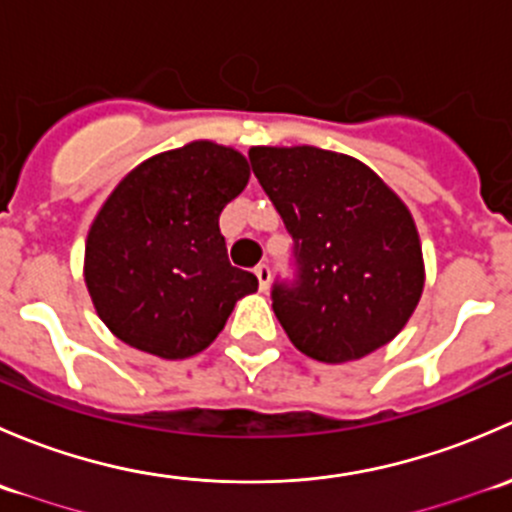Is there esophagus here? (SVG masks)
<instances>
[{
	"mask_svg": "<svg viewBox=\"0 0 512 512\" xmlns=\"http://www.w3.org/2000/svg\"><path fill=\"white\" fill-rule=\"evenodd\" d=\"M255 275H257V282H260L262 292H267V287H270V280H272L270 267H267V265H257L255 267Z\"/></svg>",
	"mask_w": 512,
	"mask_h": 512,
	"instance_id": "esophagus-1",
	"label": "esophagus"
}]
</instances>
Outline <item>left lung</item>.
<instances>
[{"label": "left lung", "mask_w": 512, "mask_h": 512, "mask_svg": "<svg viewBox=\"0 0 512 512\" xmlns=\"http://www.w3.org/2000/svg\"><path fill=\"white\" fill-rule=\"evenodd\" d=\"M250 163L294 240L297 282L272 289L289 342L324 364L389 344L426 282L404 200L361 160L317 146H255Z\"/></svg>", "instance_id": "8db88e82"}]
</instances>
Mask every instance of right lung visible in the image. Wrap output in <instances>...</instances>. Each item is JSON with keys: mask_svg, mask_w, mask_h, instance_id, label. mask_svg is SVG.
Here are the masks:
<instances>
[{"mask_svg": "<svg viewBox=\"0 0 512 512\" xmlns=\"http://www.w3.org/2000/svg\"><path fill=\"white\" fill-rule=\"evenodd\" d=\"M250 163L213 141L143 160L96 213L84 282L96 314L128 347L188 359L223 332L257 277L227 260L220 213L245 190Z\"/></svg>", "mask_w": 512, "mask_h": 512, "instance_id": "right-lung-1", "label": "right lung"}]
</instances>
